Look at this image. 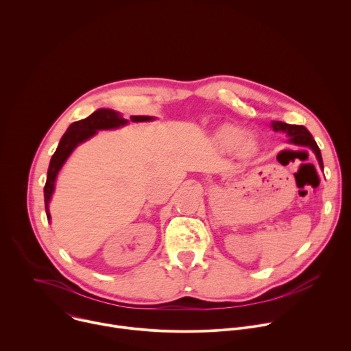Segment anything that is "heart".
<instances>
[{"instance_id":"heart-1","label":"heart","mask_w":351,"mask_h":351,"mask_svg":"<svg viewBox=\"0 0 351 351\" xmlns=\"http://www.w3.org/2000/svg\"><path fill=\"white\" fill-rule=\"evenodd\" d=\"M217 143L228 149V152H236L244 157H252L258 152V141L252 137L247 136L245 130L236 125H223L221 126L215 133Z\"/></svg>"}]
</instances>
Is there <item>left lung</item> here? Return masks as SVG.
Listing matches in <instances>:
<instances>
[{
	"mask_svg": "<svg viewBox=\"0 0 351 351\" xmlns=\"http://www.w3.org/2000/svg\"><path fill=\"white\" fill-rule=\"evenodd\" d=\"M272 128L275 132H285L289 136V143L295 144V145L310 147L314 152V154L317 156L319 167L324 169V162H322L319 147L315 143V140L313 138L311 133L307 130V128H304L302 125H289L285 122H272Z\"/></svg>",
	"mask_w": 351,
	"mask_h": 351,
	"instance_id": "1",
	"label": "left lung"
}]
</instances>
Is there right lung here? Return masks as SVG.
Masks as SVG:
<instances>
[{
    "label": "right lung",
    "mask_w": 351,
    "mask_h": 351,
    "mask_svg": "<svg viewBox=\"0 0 351 351\" xmlns=\"http://www.w3.org/2000/svg\"><path fill=\"white\" fill-rule=\"evenodd\" d=\"M153 119H154L153 117H130V121H133V122H147V121H153ZM126 123H128V119H123V117L119 112H117L114 110L99 108L95 112H93L90 117H87L82 121L73 122L68 128V130L62 136V138L56 149L51 161H49V167H48V172H47V182L44 186V203H45V214H47L48 219L51 218V215H49L48 204H49V199H51V195L56 189L57 175L73 149L80 143L93 137L97 133V130L117 129Z\"/></svg>",
    "instance_id": "right-lung-1"
}]
</instances>
